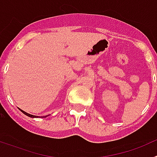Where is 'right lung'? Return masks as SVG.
Listing matches in <instances>:
<instances>
[{
  "instance_id": "right-lung-1",
  "label": "right lung",
  "mask_w": 157,
  "mask_h": 157,
  "mask_svg": "<svg viewBox=\"0 0 157 157\" xmlns=\"http://www.w3.org/2000/svg\"><path fill=\"white\" fill-rule=\"evenodd\" d=\"M19 110L21 111V112H23V114H25V115H26V116H29V117H31V118H37V116H34V115L29 114V113H27V112H24V111L21 110V109H19ZM47 116H48H48H41V118H45V117H47ZM38 117H39V116H38Z\"/></svg>"
}]
</instances>
